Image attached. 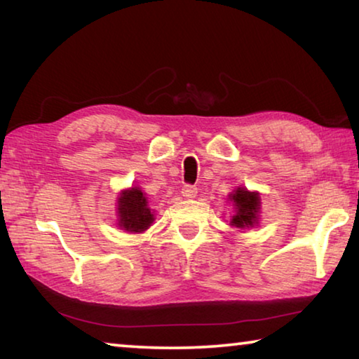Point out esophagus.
<instances>
[{"mask_svg":"<svg viewBox=\"0 0 359 359\" xmlns=\"http://www.w3.org/2000/svg\"><path fill=\"white\" fill-rule=\"evenodd\" d=\"M196 193H198V188L194 185H184V188H182V194L188 199L196 198Z\"/></svg>","mask_w":359,"mask_h":359,"instance_id":"obj_1","label":"esophagus"}]
</instances>
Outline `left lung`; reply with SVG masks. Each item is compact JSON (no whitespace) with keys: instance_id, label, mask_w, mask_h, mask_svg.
<instances>
[{"instance_id":"obj_1","label":"left lung","mask_w":359,"mask_h":359,"mask_svg":"<svg viewBox=\"0 0 359 359\" xmlns=\"http://www.w3.org/2000/svg\"><path fill=\"white\" fill-rule=\"evenodd\" d=\"M229 199L234 204L236 215L231 218V224L236 228H252L258 223L259 214V194L248 191L247 188L239 187L229 194Z\"/></svg>"}]
</instances>
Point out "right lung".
<instances>
[{
	"label": "right lung",
	"instance_id": "1",
	"mask_svg": "<svg viewBox=\"0 0 359 359\" xmlns=\"http://www.w3.org/2000/svg\"><path fill=\"white\" fill-rule=\"evenodd\" d=\"M118 226L128 233H142L154 223V214L149 208L147 198L139 190V187H131L123 190L118 196Z\"/></svg>",
	"mask_w": 359,
	"mask_h": 359
}]
</instances>
